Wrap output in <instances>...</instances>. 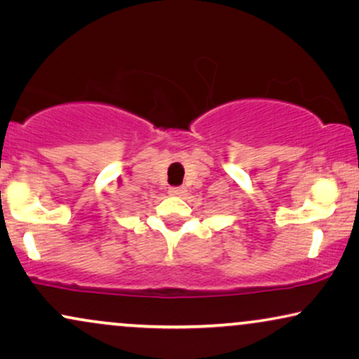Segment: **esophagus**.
<instances>
[{
  "label": "esophagus",
  "mask_w": 359,
  "mask_h": 359,
  "mask_svg": "<svg viewBox=\"0 0 359 359\" xmlns=\"http://www.w3.org/2000/svg\"><path fill=\"white\" fill-rule=\"evenodd\" d=\"M184 192H185V187H182V185H179V187H170L169 189L170 195H182Z\"/></svg>",
  "instance_id": "obj_1"
}]
</instances>
